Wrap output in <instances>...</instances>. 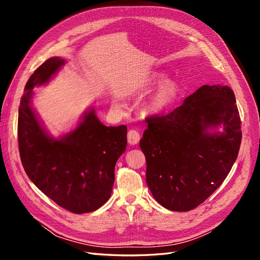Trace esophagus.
<instances>
[{"instance_id": "34e87169", "label": "esophagus", "mask_w": 260, "mask_h": 260, "mask_svg": "<svg viewBox=\"0 0 260 260\" xmlns=\"http://www.w3.org/2000/svg\"><path fill=\"white\" fill-rule=\"evenodd\" d=\"M127 138H128V143L130 145H136L139 143V141H140V133L137 130L132 129L128 132Z\"/></svg>"}]
</instances>
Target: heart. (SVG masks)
Listing matches in <instances>:
<instances>
[{"instance_id":"heart-1","label":"heart","mask_w":260,"mask_h":260,"mask_svg":"<svg viewBox=\"0 0 260 260\" xmlns=\"http://www.w3.org/2000/svg\"><path fill=\"white\" fill-rule=\"evenodd\" d=\"M166 74L153 72L147 75L140 84V90L148 91L154 86L157 89L144 103V111L148 114H160L174 105L181 94V85L174 79H166ZM113 103L118 108H123L120 96L115 95Z\"/></svg>"}]
</instances>
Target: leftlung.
I'll return each instance as SVG.
<instances>
[{
    "instance_id": "1",
    "label": "left lung",
    "mask_w": 260,
    "mask_h": 260,
    "mask_svg": "<svg viewBox=\"0 0 260 260\" xmlns=\"http://www.w3.org/2000/svg\"><path fill=\"white\" fill-rule=\"evenodd\" d=\"M146 122L140 147L154 199L172 211L198 207L221 185L239 154L241 119L233 91L203 85L182 105Z\"/></svg>"
}]
</instances>
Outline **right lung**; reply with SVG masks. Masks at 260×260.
Segmentation results:
<instances>
[{"label":"right lung","mask_w":260,"mask_h":260,"mask_svg":"<svg viewBox=\"0 0 260 260\" xmlns=\"http://www.w3.org/2000/svg\"><path fill=\"white\" fill-rule=\"evenodd\" d=\"M65 62L51 57L27 81L18 111V146L22 167L39 190L60 207L84 214L111 198L127 127H106L90 107L76 128L59 138L45 130L32 107L34 89L48 83Z\"/></svg>","instance_id":"obj_1"}]
</instances>
